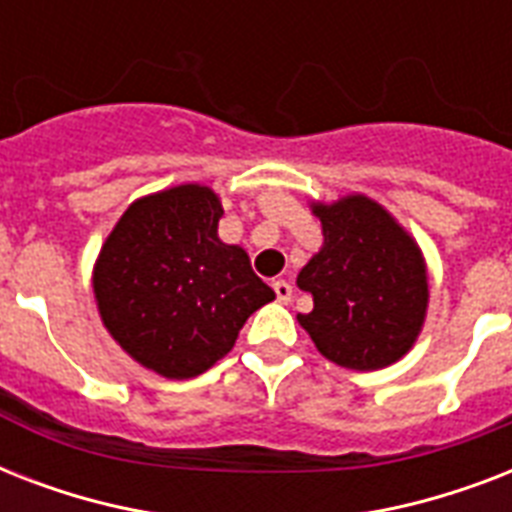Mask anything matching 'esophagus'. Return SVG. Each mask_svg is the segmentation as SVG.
I'll return each mask as SVG.
<instances>
[{
	"label": "esophagus",
	"mask_w": 512,
	"mask_h": 512,
	"mask_svg": "<svg viewBox=\"0 0 512 512\" xmlns=\"http://www.w3.org/2000/svg\"><path fill=\"white\" fill-rule=\"evenodd\" d=\"M273 292H276V300H279V303H292V295H295L292 284L284 279L273 281Z\"/></svg>",
	"instance_id": "34e87169"
}]
</instances>
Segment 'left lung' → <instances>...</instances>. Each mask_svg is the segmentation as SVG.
Returning a JSON list of instances; mask_svg holds the SVG:
<instances>
[{"label":"left lung","instance_id":"left-lung-1","mask_svg":"<svg viewBox=\"0 0 512 512\" xmlns=\"http://www.w3.org/2000/svg\"><path fill=\"white\" fill-rule=\"evenodd\" d=\"M324 247L308 260L297 287L313 311L297 321L329 361L372 372L412 348L428 308V276L417 244L366 196L316 204Z\"/></svg>","mask_w":512,"mask_h":512}]
</instances>
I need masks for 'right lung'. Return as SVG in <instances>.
<instances>
[{"label": "right lung", "instance_id": "add662e5", "mask_svg": "<svg viewBox=\"0 0 512 512\" xmlns=\"http://www.w3.org/2000/svg\"><path fill=\"white\" fill-rule=\"evenodd\" d=\"M223 207L204 185L130 204L100 249L95 300L114 340L148 369L188 380L233 348L273 289L247 252L217 239Z\"/></svg>", "mask_w": 512, "mask_h": 512}]
</instances>
